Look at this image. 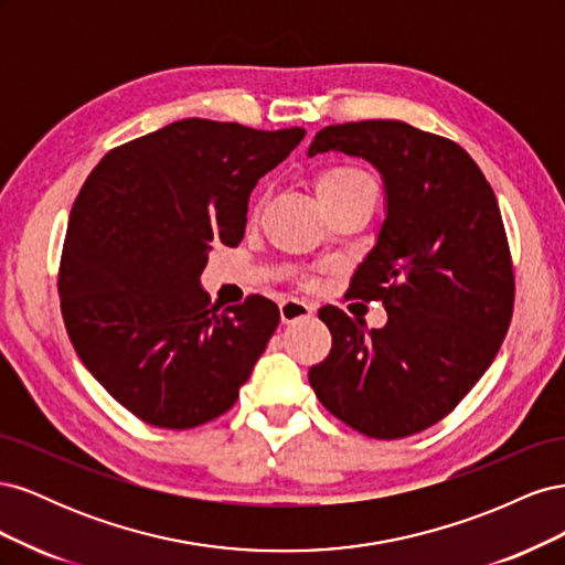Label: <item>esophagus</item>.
Returning <instances> with one entry per match:
<instances>
[{
	"instance_id": "1",
	"label": "esophagus",
	"mask_w": 565,
	"mask_h": 565,
	"mask_svg": "<svg viewBox=\"0 0 565 565\" xmlns=\"http://www.w3.org/2000/svg\"><path fill=\"white\" fill-rule=\"evenodd\" d=\"M311 313H313V306L301 301V299H295V297H287L280 303V318H282V322H297V320L309 318Z\"/></svg>"
}]
</instances>
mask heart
I'll list each match as a JSON object with an SVG mask.
<instances>
[{
  "mask_svg": "<svg viewBox=\"0 0 565 565\" xmlns=\"http://www.w3.org/2000/svg\"><path fill=\"white\" fill-rule=\"evenodd\" d=\"M367 185H374V181L351 164H332L316 177V193L320 200H334Z\"/></svg>",
  "mask_w": 565,
  "mask_h": 565,
  "instance_id": "1",
  "label": "heart"
}]
</instances>
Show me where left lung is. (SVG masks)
Returning <instances> with one entry per match:
<instances>
[{
    "mask_svg": "<svg viewBox=\"0 0 565 565\" xmlns=\"http://www.w3.org/2000/svg\"><path fill=\"white\" fill-rule=\"evenodd\" d=\"M339 150L380 169L386 218L349 297L382 301L367 330L318 311L330 355L309 370L318 401L351 429L393 440L457 407L498 355L514 311V268L498 200L469 152L401 119L324 127L309 156Z\"/></svg>",
    "mask_w": 565,
    "mask_h": 565,
    "instance_id": "left-lung-1",
    "label": "left lung"
}]
</instances>
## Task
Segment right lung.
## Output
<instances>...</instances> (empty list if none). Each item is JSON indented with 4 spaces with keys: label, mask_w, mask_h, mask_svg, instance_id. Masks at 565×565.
Returning a JSON list of instances; mask_svg holds the SVG:
<instances>
[{
    "label": "right lung",
    "mask_w": 565,
    "mask_h": 565,
    "mask_svg": "<svg viewBox=\"0 0 565 565\" xmlns=\"http://www.w3.org/2000/svg\"><path fill=\"white\" fill-rule=\"evenodd\" d=\"M179 119L100 160L73 204L58 295L96 382L160 429H193L237 401L280 322L262 295L218 311L200 285L212 245L243 241L252 188L303 139Z\"/></svg>",
    "instance_id": "right-lung-1"
}]
</instances>
